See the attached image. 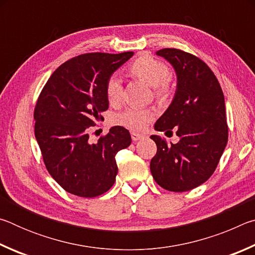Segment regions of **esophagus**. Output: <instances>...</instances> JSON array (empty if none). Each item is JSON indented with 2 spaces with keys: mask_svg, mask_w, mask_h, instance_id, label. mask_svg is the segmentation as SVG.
<instances>
[{
  "mask_svg": "<svg viewBox=\"0 0 255 255\" xmlns=\"http://www.w3.org/2000/svg\"><path fill=\"white\" fill-rule=\"evenodd\" d=\"M144 136L141 135V133H138V132H131V139L133 140V141H137V140H139V139H141V138H143Z\"/></svg>",
  "mask_w": 255,
  "mask_h": 255,
  "instance_id": "34e87169",
  "label": "esophagus"
}]
</instances>
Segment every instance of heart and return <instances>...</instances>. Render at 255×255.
Here are the masks:
<instances>
[{"instance_id": "heart-1", "label": "heart", "mask_w": 255, "mask_h": 255, "mask_svg": "<svg viewBox=\"0 0 255 255\" xmlns=\"http://www.w3.org/2000/svg\"><path fill=\"white\" fill-rule=\"evenodd\" d=\"M129 74L145 83L153 86L155 96L164 99L169 96L171 71L166 64L150 56H141L133 60L128 68ZM105 93L108 102L117 106L123 99V86L119 77L111 75L105 85ZM154 118V111L140 108H128L116 117V124L133 131H141Z\"/></svg>"}]
</instances>
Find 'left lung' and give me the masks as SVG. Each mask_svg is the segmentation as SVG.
<instances>
[{"instance_id":"1","label":"left lung","mask_w":255,"mask_h":255,"mask_svg":"<svg viewBox=\"0 0 255 255\" xmlns=\"http://www.w3.org/2000/svg\"><path fill=\"white\" fill-rule=\"evenodd\" d=\"M156 55L174 67L178 83L173 101L154 128L166 132L174 128L180 140L167 145L159 136H150L157 146L150 172L163 189L189 191L210 178L226 147L225 99L213 71L197 56L175 48Z\"/></svg>"}]
</instances>
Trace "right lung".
I'll return each instance as SVG.
<instances>
[{
  "label": "right lung",
  "instance_id": "add662e5",
  "mask_svg": "<svg viewBox=\"0 0 255 255\" xmlns=\"http://www.w3.org/2000/svg\"><path fill=\"white\" fill-rule=\"evenodd\" d=\"M133 55L89 53L62 64L39 94L33 118L34 136L49 174L72 195L93 198L107 192L116 181V154L131 143L122 126L112 127L98 143L89 132L109 108L107 80Z\"/></svg>",
  "mask_w": 255,
  "mask_h": 255
}]
</instances>
